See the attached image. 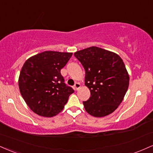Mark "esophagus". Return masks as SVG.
<instances>
[{
  "mask_svg": "<svg viewBox=\"0 0 153 153\" xmlns=\"http://www.w3.org/2000/svg\"><path fill=\"white\" fill-rule=\"evenodd\" d=\"M80 88V84L79 82H75V85H74V88L75 91H78L79 88Z\"/></svg>",
  "mask_w": 153,
  "mask_h": 153,
  "instance_id": "obj_1",
  "label": "esophagus"
}]
</instances>
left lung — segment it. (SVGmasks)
Wrapping results in <instances>:
<instances>
[{"label": "left lung", "instance_id": "obj_1", "mask_svg": "<svg viewBox=\"0 0 153 153\" xmlns=\"http://www.w3.org/2000/svg\"><path fill=\"white\" fill-rule=\"evenodd\" d=\"M74 56L85 71V85L91 91V96L83 102L86 112L97 117L113 113L129 86V74L122 58L96 46L77 51Z\"/></svg>", "mask_w": 153, "mask_h": 153}]
</instances>
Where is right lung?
I'll use <instances>...</instances> for the list:
<instances>
[{"label": "right lung", "mask_w": 153, "mask_h": 153, "mask_svg": "<svg viewBox=\"0 0 153 153\" xmlns=\"http://www.w3.org/2000/svg\"><path fill=\"white\" fill-rule=\"evenodd\" d=\"M73 53L44 51L29 58L22 67L18 86L30 110L51 117L62 111L73 89L64 83L60 70Z\"/></svg>", "instance_id": "add662e5"}]
</instances>
